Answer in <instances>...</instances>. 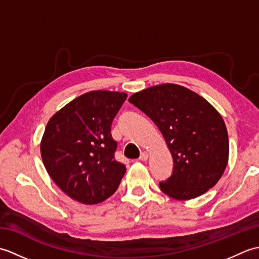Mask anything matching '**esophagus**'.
<instances>
[{"label": "esophagus", "instance_id": "esophagus-1", "mask_svg": "<svg viewBox=\"0 0 259 259\" xmlns=\"http://www.w3.org/2000/svg\"><path fill=\"white\" fill-rule=\"evenodd\" d=\"M148 157H149V155H148V152H146V151H144L140 155V157H139V160H141V161H146V160H148Z\"/></svg>", "mask_w": 259, "mask_h": 259}]
</instances>
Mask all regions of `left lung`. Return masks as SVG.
<instances>
[{"instance_id": "left-lung-1", "label": "left lung", "mask_w": 259, "mask_h": 259, "mask_svg": "<svg viewBox=\"0 0 259 259\" xmlns=\"http://www.w3.org/2000/svg\"><path fill=\"white\" fill-rule=\"evenodd\" d=\"M162 134L174 159L171 177L159 184L177 200L199 197L218 183L229 156L227 128L206 99L179 84L162 83L129 98Z\"/></svg>"}]
</instances>
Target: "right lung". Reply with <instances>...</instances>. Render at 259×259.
Returning <instances> with one entry per match:
<instances>
[{
    "mask_svg": "<svg viewBox=\"0 0 259 259\" xmlns=\"http://www.w3.org/2000/svg\"><path fill=\"white\" fill-rule=\"evenodd\" d=\"M126 96L87 92L49 120L40 145L42 161L59 188L76 201L95 205L118 189L125 166L114 159L111 124Z\"/></svg>",
    "mask_w": 259,
    "mask_h": 259,
    "instance_id": "obj_1",
    "label": "right lung"
}]
</instances>
